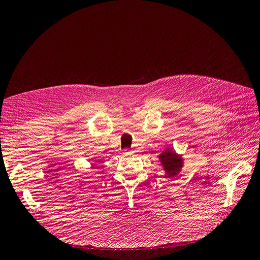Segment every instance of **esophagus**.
I'll list each match as a JSON object with an SVG mask.
<instances>
[{
  "label": "esophagus",
  "instance_id": "esophagus-1",
  "mask_svg": "<svg viewBox=\"0 0 260 260\" xmlns=\"http://www.w3.org/2000/svg\"><path fill=\"white\" fill-rule=\"evenodd\" d=\"M125 154H129V153H131V151H129V149H125Z\"/></svg>",
  "mask_w": 260,
  "mask_h": 260
}]
</instances>
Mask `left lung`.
Masks as SVG:
<instances>
[{"label": "left lung", "mask_w": 260, "mask_h": 260, "mask_svg": "<svg viewBox=\"0 0 260 260\" xmlns=\"http://www.w3.org/2000/svg\"><path fill=\"white\" fill-rule=\"evenodd\" d=\"M159 159L165 170L167 172V176L169 177L176 176L179 172L181 166H182V158L176 153L169 151V149H166V151L159 156Z\"/></svg>", "instance_id": "left-lung-1"}]
</instances>
